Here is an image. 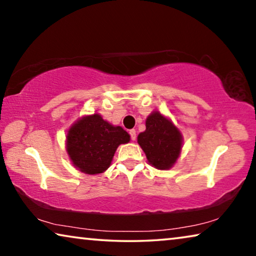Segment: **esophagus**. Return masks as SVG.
<instances>
[{"mask_svg": "<svg viewBox=\"0 0 256 256\" xmlns=\"http://www.w3.org/2000/svg\"><path fill=\"white\" fill-rule=\"evenodd\" d=\"M130 136H131L132 141H136V130H134V128L130 130Z\"/></svg>", "mask_w": 256, "mask_h": 256, "instance_id": "1", "label": "esophagus"}]
</instances>
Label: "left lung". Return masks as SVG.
<instances>
[{
  "instance_id": "8db88e82",
  "label": "left lung",
  "mask_w": 256,
  "mask_h": 256,
  "mask_svg": "<svg viewBox=\"0 0 256 256\" xmlns=\"http://www.w3.org/2000/svg\"><path fill=\"white\" fill-rule=\"evenodd\" d=\"M138 144L151 166L164 170L174 166L180 157L183 136L170 120L156 110L146 118V131L138 136Z\"/></svg>"
}]
</instances>
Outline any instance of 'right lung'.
I'll use <instances>...</instances> for the list:
<instances>
[{"label":"right lung","instance_id":"1","mask_svg":"<svg viewBox=\"0 0 256 256\" xmlns=\"http://www.w3.org/2000/svg\"><path fill=\"white\" fill-rule=\"evenodd\" d=\"M130 136L99 114L84 116L68 128L66 151L72 164L84 174L94 175L110 166L120 144H128Z\"/></svg>","mask_w":256,"mask_h":256}]
</instances>
